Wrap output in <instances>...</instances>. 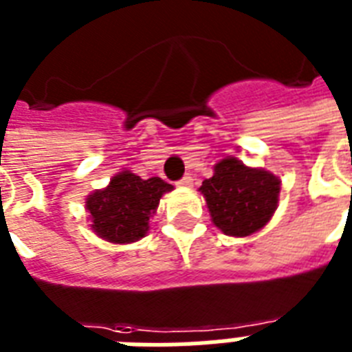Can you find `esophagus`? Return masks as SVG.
Here are the masks:
<instances>
[{"label": "esophagus", "mask_w": 352, "mask_h": 352, "mask_svg": "<svg viewBox=\"0 0 352 352\" xmlns=\"http://www.w3.org/2000/svg\"><path fill=\"white\" fill-rule=\"evenodd\" d=\"M192 184H193V179L190 175H184L181 181H179V186H182V188H190Z\"/></svg>", "instance_id": "esophagus-1"}]
</instances>
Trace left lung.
I'll use <instances>...</instances> for the list:
<instances>
[{"label":"left lung","mask_w":352,"mask_h":352,"mask_svg":"<svg viewBox=\"0 0 352 352\" xmlns=\"http://www.w3.org/2000/svg\"><path fill=\"white\" fill-rule=\"evenodd\" d=\"M199 192L206 201L210 217L225 235L246 237L259 232L278 208L281 179L263 168H250L235 157L214 166Z\"/></svg>","instance_id":"8db88e82"}]
</instances>
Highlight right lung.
Returning <instances> with one entry per match:
<instances>
[{
	"mask_svg": "<svg viewBox=\"0 0 352 352\" xmlns=\"http://www.w3.org/2000/svg\"><path fill=\"white\" fill-rule=\"evenodd\" d=\"M171 190L173 186L160 177L140 179L129 170L120 171L106 188L95 190L85 199L91 230L115 245L142 239L160 199Z\"/></svg>",
	"mask_w": 352,
	"mask_h": 352,
	"instance_id": "right-lung-1",
	"label": "right lung"
}]
</instances>
